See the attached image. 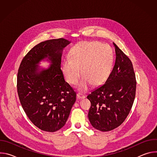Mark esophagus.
<instances>
[{
	"label": "esophagus",
	"instance_id": "esophagus-1",
	"mask_svg": "<svg viewBox=\"0 0 157 157\" xmlns=\"http://www.w3.org/2000/svg\"><path fill=\"white\" fill-rule=\"evenodd\" d=\"M77 98L79 99H84L86 98V96H84L83 94H81V93H78L77 94Z\"/></svg>",
	"mask_w": 157,
	"mask_h": 157
}]
</instances>
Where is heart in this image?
Wrapping results in <instances>:
<instances>
[{
    "label": "heart",
    "mask_w": 157,
    "mask_h": 157,
    "mask_svg": "<svg viewBox=\"0 0 157 157\" xmlns=\"http://www.w3.org/2000/svg\"><path fill=\"white\" fill-rule=\"evenodd\" d=\"M114 60V52L110 46L97 41H83L73 47L70 59L64 61L62 71L65 79L71 84H76L82 73L83 77L78 89L85 92L92 84L99 86L108 79L113 70Z\"/></svg>",
    "instance_id": "1"
}]
</instances>
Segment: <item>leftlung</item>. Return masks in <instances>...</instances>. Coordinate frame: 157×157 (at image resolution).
Masks as SVG:
<instances>
[{
    "label": "left lung",
    "instance_id": "8db88e82",
    "mask_svg": "<svg viewBox=\"0 0 157 157\" xmlns=\"http://www.w3.org/2000/svg\"><path fill=\"white\" fill-rule=\"evenodd\" d=\"M116 62L105 83L94 89L87 98L90 101L88 118L92 126L102 132L113 130L127 118L136 91V79L130 59L113 43Z\"/></svg>",
    "mask_w": 157,
    "mask_h": 157
}]
</instances>
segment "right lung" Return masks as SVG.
<instances>
[{
    "mask_svg": "<svg viewBox=\"0 0 157 157\" xmlns=\"http://www.w3.org/2000/svg\"><path fill=\"white\" fill-rule=\"evenodd\" d=\"M71 41L64 38L40 43L22 59L17 74L20 103L31 122L40 129L54 132L61 128L70 116L76 94L64 81L61 70L63 49ZM46 60L51 65L42 68Z\"/></svg>",
    "mask_w": 157,
    "mask_h": 157,
    "instance_id": "add662e5",
    "label": "right lung"
}]
</instances>
